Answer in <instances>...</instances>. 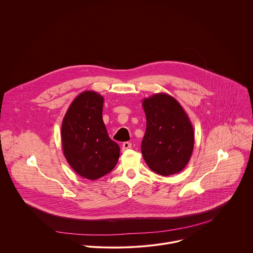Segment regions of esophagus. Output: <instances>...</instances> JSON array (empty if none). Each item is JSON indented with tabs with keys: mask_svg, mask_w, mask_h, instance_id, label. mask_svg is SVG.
Returning a JSON list of instances; mask_svg holds the SVG:
<instances>
[{
	"mask_svg": "<svg viewBox=\"0 0 253 253\" xmlns=\"http://www.w3.org/2000/svg\"><path fill=\"white\" fill-rule=\"evenodd\" d=\"M122 148H123L124 151H125V150H127V149L131 148V143H130V142H124L123 145H122Z\"/></svg>",
	"mask_w": 253,
	"mask_h": 253,
	"instance_id": "obj_1",
	"label": "esophagus"
}]
</instances>
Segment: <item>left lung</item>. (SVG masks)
I'll use <instances>...</instances> for the list:
<instances>
[{
    "label": "left lung",
    "mask_w": 253,
    "mask_h": 253,
    "mask_svg": "<svg viewBox=\"0 0 253 253\" xmlns=\"http://www.w3.org/2000/svg\"><path fill=\"white\" fill-rule=\"evenodd\" d=\"M146 131L141 153L148 167L168 176L180 172L194 149V128L179 102L169 94L156 93L144 98Z\"/></svg>",
    "instance_id": "left-lung-1"
}]
</instances>
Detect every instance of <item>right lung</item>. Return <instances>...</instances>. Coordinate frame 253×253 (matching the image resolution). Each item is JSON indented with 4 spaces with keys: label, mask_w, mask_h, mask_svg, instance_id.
Returning a JSON list of instances; mask_svg holds the SVG:
<instances>
[{
    "label": "right lung",
    "mask_w": 253,
    "mask_h": 253,
    "mask_svg": "<svg viewBox=\"0 0 253 253\" xmlns=\"http://www.w3.org/2000/svg\"><path fill=\"white\" fill-rule=\"evenodd\" d=\"M103 102V96L95 91L80 93L61 126L62 149L68 164L89 180L112 171L120 157V147L109 137L102 119Z\"/></svg>",
    "instance_id": "1"
}]
</instances>
